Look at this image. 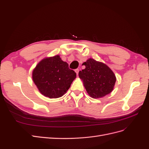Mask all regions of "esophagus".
<instances>
[{
	"label": "esophagus",
	"instance_id": "obj_1",
	"mask_svg": "<svg viewBox=\"0 0 149 149\" xmlns=\"http://www.w3.org/2000/svg\"><path fill=\"white\" fill-rule=\"evenodd\" d=\"M74 71H75V73H76V74H78V73H79V69H76L75 70H74Z\"/></svg>",
	"mask_w": 149,
	"mask_h": 149
}]
</instances>
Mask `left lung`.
<instances>
[{"instance_id": "left-lung-1", "label": "left lung", "mask_w": 149, "mask_h": 149, "mask_svg": "<svg viewBox=\"0 0 149 149\" xmlns=\"http://www.w3.org/2000/svg\"><path fill=\"white\" fill-rule=\"evenodd\" d=\"M83 65L86 68L79 71V77L90 96L101 98L112 91L116 77L109 66L93 58H89Z\"/></svg>"}]
</instances>
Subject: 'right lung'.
I'll return each mask as SVG.
<instances>
[{"label": "right lung", "instance_id": "obj_1", "mask_svg": "<svg viewBox=\"0 0 149 149\" xmlns=\"http://www.w3.org/2000/svg\"><path fill=\"white\" fill-rule=\"evenodd\" d=\"M76 78L60 55L45 58L33 69L32 79L40 93L49 98L63 96Z\"/></svg>", "mask_w": 149, "mask_h": 149}]
</instances>
